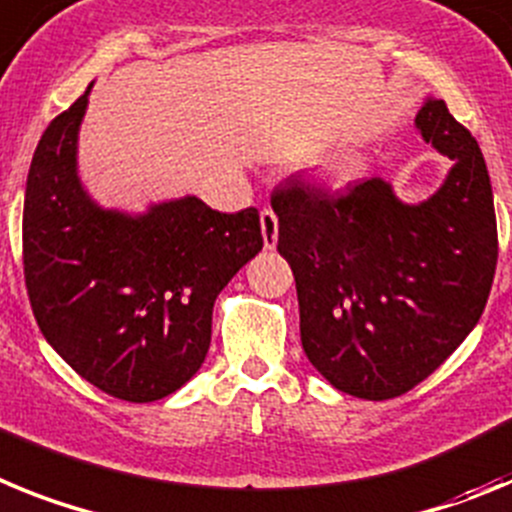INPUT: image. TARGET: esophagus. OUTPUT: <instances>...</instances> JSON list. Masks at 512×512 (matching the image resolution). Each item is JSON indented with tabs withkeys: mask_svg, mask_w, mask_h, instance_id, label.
<instances>
[{
	"mask_svg": "<svg viewBox=\"0 0 512 512\" xmlns=\"http://www.w3.org/2000/svg\"><path fill=\"white\" fill-rule=\"evenodd\" d=\"M260 229H262V244H265V250H275V244H278V219H275L273 208H262Z\"/></svg>",
	"mask_w": 512,
	"mask_h": 512,
	"instance_id": "esophagus-1",
	"label": "esophagus"
}]
</instances>
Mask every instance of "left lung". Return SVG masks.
Wrapping results in <instances>:
<instances>
[{
    "label": "left lung",
    "mask_w": 512,
    "mask_h": 512,
    "mask_svg": "<svg viewBox=\"0 0 512 512\" xmlns=\"http://www.w3.org/2000/svg\"><path fill=\"white\" fill-rule=\"evenodd\" d=\"M415 126L453 162L428 201L402 203L381 177L335 193L291 177L270 198L306 358L335 389L373 402L410 391L459 348L482 317L497 265L479 144L435 97Z\"/></svg>",
    "instance_id": "8db88e82"
}]
</instances>
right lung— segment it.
<instances>
[{
	"label": "right lung",
	"instance_id": "add662e5",
	"mask_svg": "<svg viewBox=\"0 0 512 512\" xmlns=\"http://www.w3.org/2000/svg\"><path fill=\"white\" fill-rule=\"evenodd\" d=\"M90 90L53 118L30 162L25 286L43 337L82 379L157 402L206 361L213 301L262 250L260 213H219L195 195L136 216L97 206L77 172Z\"/></svg>",
	"mask_w": 512,
	"mask_h": 512
}]
</instances>
